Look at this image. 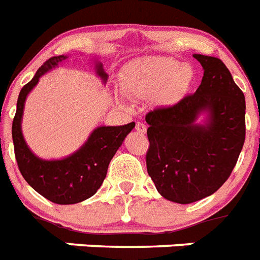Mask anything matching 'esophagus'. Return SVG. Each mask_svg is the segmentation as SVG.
<instances>
[{
	"label": "esophagus",
	"instance_id": "obj_1",
	"mask_svg": "<svg viewBox=\"0 0 260 260\" xmlns=\"http://www.w3.org/2000/svg\"><path fill=\"white\" fill-rule=\"evenodd\" d=\"M136 130L140 133V134H145V133H146V126H145L143 123H141V122H137Z\"/></svg>",
	"mask_w": 260,
	"mask_h": 260
}]
</instances>
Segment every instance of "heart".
Returning a JSON list of instances; mask_svg holds the SVG:
<instances>
[{
  "instance_id": "1",
  "label": "heart",
  "mask_w": 260,
  "mask_h": 260,
  "mask_svg": "<svg viewBox=\"0 0 260 260\" xmlns=\"http://www.w3.org/2000/svg\"><path fill=\"white\" fill-rule=\"evenodd\" d=\"M194 72L189 66L170 57H143L124 68L120 76V88L132 99L155 96L161 106L176 105L192 86ZM119 105L123 98L115 96Z\"/></svg>"
}]
</instances>
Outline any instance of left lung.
<instances>
[{"mask_svg": "<svg viewBox=\"0 0 260 260\" xmlns=\"http://www.w3.org/2000/svg\"><path fill=\"white\" fill-rule=\"evenodd\" d=\"M193 57L204 70L196 92L146 115L147 173L159 194L178 204L201 200L223 185L246 138V99L231 72L217 57Z\"/></svg>", "mask_w": 260, "mask_h": 260, "instance_id": "8db88e82", "label": "left lung"}]
</instances>
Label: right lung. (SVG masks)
I'll return each mask as SVG.
<instances>
[{
    "instance_id": "right-lung-1",
    "label": "right lung",
    "mask_w": 260,
    "mask_h": 260,
    "mask_svg": "<svg viewBox=\"0 0 260 260\" xmlns=\"http://www.w3.org/2000/svg\"><path fill=\"white\" fill-rule=\"evenodd\" d=\"M68 56H53L47 60L28 84L20 91L17 111L12 124L14 154L22 177L37 193L55 204H76L94 196L106 178L107 168L124 141L136 127V123L123 126H98L87 141L72 154L60 159H44L37 157L25 142L21 122L26 96L35 88L40 78L53 68L59 67ZM95 74L107 82L109 75L99 61H95Z\"/></svg>"
}]
</instances>
